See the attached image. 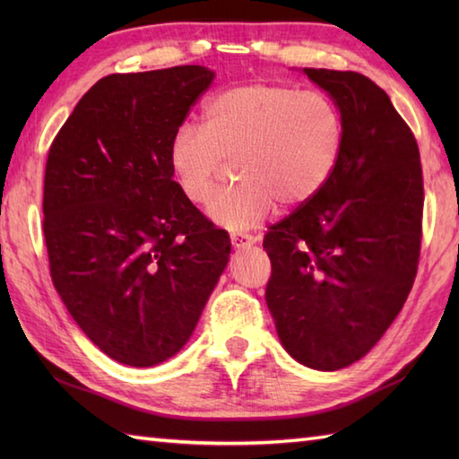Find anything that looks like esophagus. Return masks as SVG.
I'll list each match as a JSON object with an SVG mask.
<instances>
[{"mask_svg":"<svg viewBox=\"0 0 459 459\" xmlns=\"http://www.w3.org/2000/svg\"><path fill=\"white\" fill-rule=\"evenodd\" d=\"M230 242H232V247L235 248H247V247H252L256 242V237H252V235H230Z\"/></svg>","mask_w":459,"mask_h":459,"instance_id":"34e87169","label":"esophagus"}]
</instances>
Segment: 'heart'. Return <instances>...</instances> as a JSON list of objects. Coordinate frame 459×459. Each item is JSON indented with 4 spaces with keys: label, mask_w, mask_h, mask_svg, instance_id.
<instances>
[{
    "label": "heart",
    "mask_w": 459,
    "mask_h": 459,
    "mask_svg": "<svg viewBox=\"0 0 459 459\" xmlns=\"http://www.w3.org/2000/svg\"><path fill=\"white\" fill-rule=\"evenodd\" d=\"M341 118L324 94L250 82L214 94L201 126L183 124L169 143V165L181 193L207 203L222 161L235 185L214 199L209 219L227 230L256 227L274 211L314 199L341 152Z\"/></svg>",
    "instance_id": "obj_1"
}]
</instances>
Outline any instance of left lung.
Segmentation results:
<instances>
[{
    "label": "left lung",
    "mask_w": 459,
    "mask_h": 459,
    "mask_svg": "<svg viewBox=\"0 0 459 459\" xmlns=\"http://www.w3.org/2000/svg\"><path fill=\"white\" fill-rule=\"evenodd\" d=\"M304 73L341 114V152L314 199L264 237L266 304L288 353L337 370L365 357L411 294L422 240L424 183L412 130L365 74Z\"/></svg>",
    "instance_id": "left-lung-1"
}]
</instances>
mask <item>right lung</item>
Wrapping results in <instances>:
<instances>
[{
  "instance_id": "right-lung-1",
  "label": "right lung",
  "mask_w": 459,
  "mask_h": 459,
  "mask_svg": "<svg viewBox=\"0 0 459 459\" xmlns=\"http://www.w3.org/2000/svg\"><path fill=\"white\" fill-rule=\"evenodd\" d=\"M214 73L108 74L51 143L43 235L53 284L102 353L153 367L187 343L230 255L173 181L169 143Z\"/></svg>"
}]
</instances>
